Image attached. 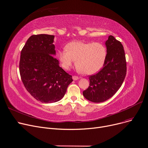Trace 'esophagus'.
<instances>
[{
	"mask_svg": "<svg viewBox=\"0 0 148 148\" xmlns=\"http://www.w3.org/2000/svg\"><path fill=\"white\" fill-rule=\"evenodd\" d=\"M72 78H73V80H78L79 78V77L78 76H73V77H72Z\"/></svg>",
	"mask_w": 148,
	"mask_h": 148,
	"instance_id": "1",
	"label": "esophagus"
}]
</instances>
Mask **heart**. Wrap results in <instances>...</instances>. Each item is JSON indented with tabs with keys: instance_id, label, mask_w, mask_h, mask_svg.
Returning <instances> with one entry per match:
<instances>
[{
	"instance_id": "obj_1",
	"label": "heart",
	"mask_w": 148,
	"mask_h": 148,
	"mask_svg": "<svg viewBox=\"0 0 148 148\" xmlns=\"http://www.w3.org/2000/svg\"><path fill=\"white\" fill-rule=\"evenodd\" d=\"M107 54V48L101 43L76 41L67 44L64 50L60 51L58 57L64 69H69L75 60L76 67L81 73L91 75L102 67Z\"/></svg>"
}]
</instances>
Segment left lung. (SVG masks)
I'll return each mask as SVG.
<instances>
[{"label": "left lung", "instance_id": "left-lung-1", "mask_svg": "<svg viewBox=\"0 0 148 148\" xmlns=\"http://www.w3.org/2000/svg\"><path fill=\"white\" fill-rule=\"evenodd\" d=\"M107 54L103 67L89 76L88 88L83 91L86 99L102 102L110 99L120 88L126 74V61L123 45L112 36L105 42Z\"/></svg>", "mask_w": 148, "mask_h": 148}]
</instances>
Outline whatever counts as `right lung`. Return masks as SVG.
I'll list each match as a JSON object with an SVG mask.
<instances>
[{"instance_id":"obj_1","label":"right lung","mask_w":148,"mask_h":148,"mask_svg":"<svg viewBox=\"0 0 148 148\" xmlns=\"http://www.w3.org/2000/svg\"><path fill=\"white\" fill-rule=\"evenodd\" d=\"M54 36L33 35L21 51L19 71L27 91L43 103L59 101L64 96L72 76L59 66L55 58Z\"/></svg>"}]
</instances>
